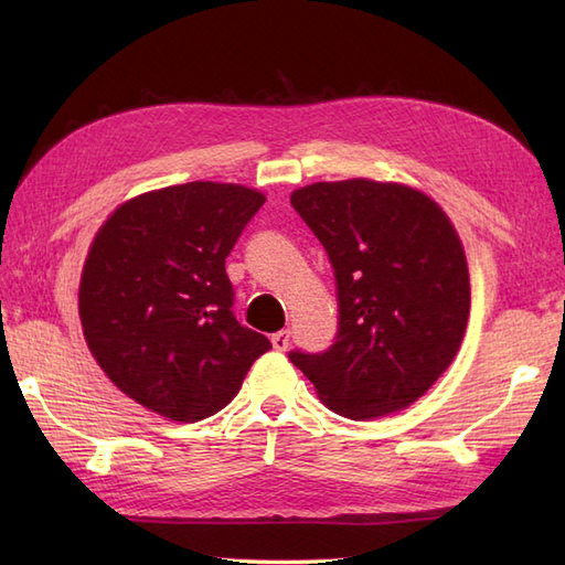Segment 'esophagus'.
I'll use <instances>...</instances> for the list:
<instances>
[{
	"instance_id": "obj_1",
	"label": "esophagus",
	"mask_w": 565,
	"mask_h": 565,
	"mask_svg": "<svg viewBox=\"0 0 565 565\" xmlns=\"http://www.w3.org/2000/svg\"><path fill=\"white\" fill-rule=\"evenodd\" d=\"M270 344L276 351H285L289 347V330H280L276 334H270Z\"/></svg>"
}]
</instances>
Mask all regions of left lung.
Listing matches in <instances>:
<instances>
[{"mask_svg":"<svg viewBox=\"0 0 565 565\" xmlns=\"http://www.w3.org/2000/svg\"><path fill=\"white\" fill-rule=\"evenodd\" d=\"M289 202L328 252L339 301L334 344L289 361L349 419L413 405L455 361L471 309L448 214L417 188L372 179L311 183Z\"/></svg>","mask_w":565,"mask_h":565,"instance_id":"left-lung-1","label":"left lung"}]
</instances>
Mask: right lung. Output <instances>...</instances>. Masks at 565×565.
I'll return each instance as SVG.
<instances>
[{
    "mask_svg": "<svg viewBox=\"0 0 565 565\" xmlns=\"http://www.w3.org/2000/svg\"><path fill=\"white\" fill-rule=\"evenodd\" d=\"M266 198L193 181L127 200L79 280V320L108 380L172 422L216 415L270 341L235 320L226 256Z\"/></svg>",
    "mask_w": 565,
    "mask_h": 565,
    "instance_id": "right-lung-1",
    "label": "right lung"
}]
</instances>
